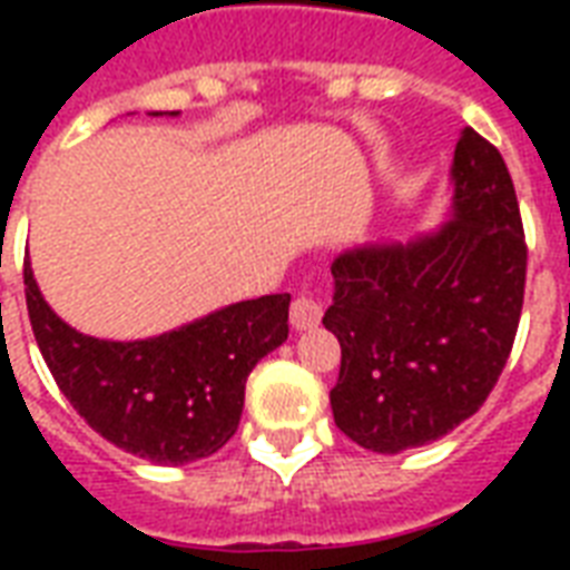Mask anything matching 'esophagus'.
<instances>
[{"label": "esophagus", "instance_id": "obj_1", "mask_svg": "<svg viewBox=\"0 0 570 570\" xmlns=\"http://www.w3.org/2000/svg\"><path fill=\"white\" fill-rule=\"evenodd\" d=\"M302 325H304V313H302Z\"/></svg>", "mask_w": 570, "mask_h": 570}]
</instances>
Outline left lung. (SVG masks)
<instances>
[{"mask_svg":"<svg viewBox=\"0 0 570 570\" xmlns=\"http://www.w3.org/2000/svg\"><path fill=\"white\" fill-rule=\"evenodd\" d=\"M31 331L58 390L106 441L154 464H189L230 441L245 379L286 340L289 295L236 302L159 337L100 340L67 325L22 263Z\"/></svg>","mask_w":570,"mask_h":570,"instance_id":"8db88e82","label":"left lung"}]
</instances>
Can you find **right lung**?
<instances>
[{"label":"right lung","instance_id":"obj_1","mask_svg":"<svg viewBox=\"0 0 570 570\" xmlns=\"http://www.w3.org/2000/svg\"><path fill=\"white\" fill-rule=\"evenodd\" d=\"M452 213L411 245H364L334 259L322 325L340 340L334 423L357 446L402 452L479 411L521 320L527 245L512 177L464 129L452 159Z\"/></svg>","mask_w":570,"mask_h":570}]
</instances>
